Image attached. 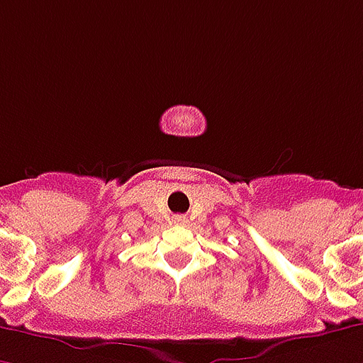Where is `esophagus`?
Returning <instances> with one entry per match:
<instances>
[{
  "instance_id": "34e87169",
  "label": "esophagus",
  "mask_w": 363,
  "mask_h": 363,
  "mask_svg": "<svg viewBox=\"0 0 363 363\" xmlns=\"http://www.w3.org/2000/svg\"><path fill=\"white\" fill-rule=\"evenodd\" d=\"M177 221H181V223H184V221H186V219H184V217H177Z\"/></svg>"
}]
</instances>
